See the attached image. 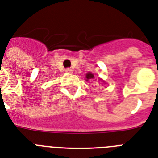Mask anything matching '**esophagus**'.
<instances>
[{"mask_svg":"<svg viewBox=\"0 0 158 158\" xmlns=\"http://www.w3.org/2000/svg\"><path fill=\"white\" fill-rule=\"evenodd\" d=\"M72 71H73V70H72L70 68H66V69H65V72H66V73H69V74H70V73H72Z\"/></svg>","mask_w":158,"mask_h":158,"instance_id":"34e87169","label":"esophagus"}]
</instances>
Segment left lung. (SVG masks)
<instances>
[{
    "label": "left lung",
    "mask_w": 158,
    "mask_h": 158,
    "mask_svg": "<svg viewBox=\"0 0 158 158\" xmlns=\"http://www.w3.org/2000/svg\"><path fill=\"white\" fill-rule=\"evenodd\" d=\"M86 78H87V80H89V79L94 78V75L93 74H91V73H88L86 75Z\"/></svg>",
    "instance_id": "left-lung-1"
}]
</instances>
